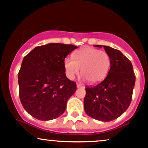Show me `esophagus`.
Segmentation results:
<instances>
[{"label": "esophagus", "instance_id": "1", "mask_svg": "<svg viewBox=\"0 0 148 148\" xmlns=\"http://www.w3.org/2000/svg\"><path fill=\"white\" fill-rule=\"evenodd\" d=\"M76 87H77V88H82L83 86L81 84H76Z\"/></svg>", "mask_w": 148, "mask_h": 148}]
</instances>
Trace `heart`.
I'll list each match as a JSON object with an SVG mask.
<instances>
[{"instance_id":"1","label":"heart","mask_w":148,"mask_h":148,"mask_svg":"<svg viewBox=\"0 0 148 148\" xmlns=\"http://www.w3.org/2000/svg\"><path fill=\"white\" fill-rule=\"evenodd\" d=\"M111 66V58L108 53L97 49L86 47L73 54V59L66 58L64 67L66 75L74 79L79 73L91 84H97L106 77Z\"/></svg>"}]
</instances>
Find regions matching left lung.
I'll list each match as a JSON object with an SVG mask.
<instances>
[{"mask_svg":"<svg viewBox=\"0 0 148 148\" xmlns=\"http://www.w3.org/2000/svg\"><path fill=\"white\" fill-rule=\"evenodd\" d=\"M103 47L111 58L108 75L96 86H87L84 110L88 116L103 122L115 120L130 106L136 76L132 62L119 50Z\"/></svg>","mask_w":148,"mask_h":148,"instance_id":"obj_1","label":"left lung"}]
</instances>
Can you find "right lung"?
<instances>
[{
	"label": "right lung",
	"mask_w": 148,
	"mask_h": 148,
	"mask_svg": "<svg viewBox=\"0 0 148 148\" xmlns=\"http://www.w3.org/2000/svg\"><path fill=\"white\" fill-rule=\"evenodd\" d=\"M76 48L72 45L47 44L35 47L23 58L18 74L19 98L33 118L53 120L65 111L76 84L66 76L64 60Z\"/></svg>",
	"instance_id": "add662e5"
}]
</instances>
